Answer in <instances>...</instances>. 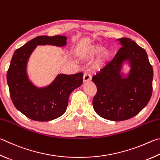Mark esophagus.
<instances>
[{"label": "esophagus", "mask_w": 160, "mask_h": 160, "mask_svg": "<svg viewBox=\"0 0 160 160\" xmlns=\"http://www.w3.org/2000/svg\"><path fill=\"white\" fill-rule=\"evenodd\" d=\"M91 80V75H89V73L88 72H85L83 75V81L84 82H88Z\"/></svg>", "instance_id": "1"}]
</instances>
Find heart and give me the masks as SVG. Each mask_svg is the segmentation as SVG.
<instances>
[{"label":"heart","mask_w":160,"mask_h":160,"mask_svg":"<svg viewBox=\"0 0 160 160\" xmlns=\"http://www.w3.org/2000/svg\"><path fill=\"white\" fill-rule=\"evenodd\" d=\"M105 48L102 45H93L92 47L88 48L87 51L85 52V55L88 57H95L97 56H99L102 53H103L101 56L100 57L99 59L98 60V66H105L106 63H108L110 60L111 58V53L109 51H105Z\"/></svg>","instance_id":"heart-1"}]
</instances>
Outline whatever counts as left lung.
<instances>
[{"instance_id":"8db88e82","label":"left lung","mask_w":160,"mask_h":160,"mask_svg":"<svg viewBox=\"0 0 160 160\" xmlns=\"http://www.w3.org/2000/svg\"><path fill=\"white\" fill-rule=\"evenodd\" d=\"M122 48L113 59L92 77L97 92L93 98L96 112L104 119L122 121L134 117L146 106L152 96L153 70L146 50L127 38L118 39ZM124 60L130 73L122 78Z\"/></svg>"}]
</instances>
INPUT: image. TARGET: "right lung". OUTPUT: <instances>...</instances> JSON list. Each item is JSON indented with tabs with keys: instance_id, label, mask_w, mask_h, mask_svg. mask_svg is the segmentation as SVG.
<instances>
[{
	"instance_id": "right-lung-1",
	"label": "right lung",
	"mask_w": 160,
	"mask_h": 160,
	"mask_svg": "<svg viewBox=\"0 0 160 160\" xmlns=\"http://www.w3.org/2000/svg\"><path fill=\"white\" fill-rule=\"evenodd\" d=\"M63 36H40L16 50L7 72L11 99L15 108L33 120L46 122L64 114L71 93L82 84V72L59 74L50 85L43 88L34 86L27 73V62L37 45H66Z\"/></svg>"
}]
</instances>
